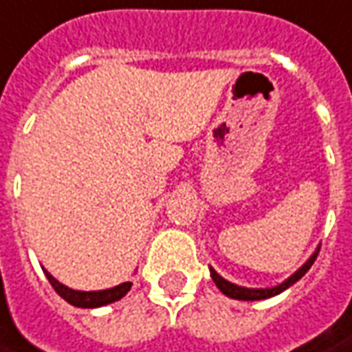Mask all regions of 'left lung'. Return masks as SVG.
Segmentation results:
<instances>
[{"label":"left lung","mask_w":352,"mask_h":352,"mask_svg":"<svg viewBox=\"0 0 352 352\" xmlns=\"http://www.w3.org/2000/svg\"><path fill=\"white\" fill-rule=\"evenodd\" d=\"M318 253H320V249L316 251V253L312 254V256H310L307 263L302 264L297 272L293 274L292 278H287V280H285L282 285L272 287V289H247V287H239V285H236V283H230L228 280H224L222 276H218V274L214 272L212 268H210V276H212V280H214V283H217L218 289L224 293V295H228V297H232V299H239V301H261V299H268V297H274V295H278V293L285 292L289 285H293V283L297 282V280H301L302 276L309 272L310 266L314 264V261H316Z\"/></svg>","instance_id":"8db88e82"}]
</instances>
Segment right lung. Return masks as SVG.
Here are the masks:
<instances>
[{
	"mask_svg": "<svg viewBox=\"0 0 352 352\" xmlns=\"http://www.w3.org/2000/svg\"><path fill=\"white\" fill-rule=\"evenodd\" d=\"M43 272H45L47 280L53 285V289L59 293L65 301L74 305V307H82V309H96V307H103V305H109V302L118 301L132 287V282H124L120 283V285H116V287L105 289V292H74V289H70L67 285L57 282L47 270H43Z\"/></svg>",
	"mask_w": 352,
	"mask_h": 352,
	"instance_id": "add662e5",
	"label": "right lung"
}]
</instances>
